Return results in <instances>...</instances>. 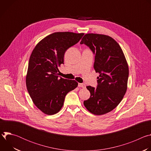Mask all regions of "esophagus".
<instances>
[{"label": "esophagus", "mask_w": 151, "mask_h": 151, "mask_svg": "<svg viewBox=\"0 0 151 151\" xmlns=\"http://www.w3.org/2000/svg\"><path fill=\"white\" fill-rule=\"evenodd\" d=\"M78 87H81V88H85V85L82 83H78Z\"/></svg>", "instance_id": "obj_1"}]
</instances>
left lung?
Returning <instances> with one entry per match:
<instances>
[{"label":"left lung","mask_w":151,"mask_h":151,"mask_svg":"<svg viewBox=\"0 0 151 151\" xmlns=\"http://www.w3.org/2000/svg\"><path fill=\"white\" fill-rule=\"evenodd\" d=\"M80 44L88 46L95 55L94 68L100 74L97 88L87 87L91 96L83 104L94 115L107 114L119 104L126 93L129 74L126 58L117 42L109 36L88 33Z\"/></svg>","instance_id":"left-lung-1"}]
</instances>
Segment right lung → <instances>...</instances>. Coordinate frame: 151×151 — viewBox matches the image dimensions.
I'll return each instance as SVG.
<instances>
[{
  "label": "right lung",
  "mask_w": 151,
  "mask_h": 151,
  "mask_svg": "<svg viewBox=\"0 0 151 151\" xmlns=\"http://www.w3.org/2000/svg\"><path fill=\"white\" fill-rule=\"evenodd\" d=\"M83 35L55 32L42 39L32 52L26 78L27 89L35 106L46 115L58 113L66 94L78 87L75 80L59 78L58 67L64 64L66 50Z\"/></svg>",
  "instance_id": "add662e5"
}]
</instances>
